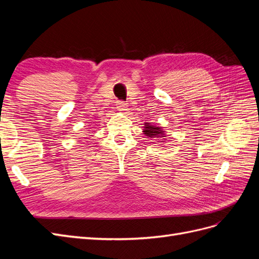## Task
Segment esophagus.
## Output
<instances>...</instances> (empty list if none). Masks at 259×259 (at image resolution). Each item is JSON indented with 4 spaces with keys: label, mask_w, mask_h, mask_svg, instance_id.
<instances>
[{
    "label": "esophagus",
    "mask_w": 259,
    "mask_h": 259,
    "mask_svg": "<svg viewBox=\"0 0 259 259\" xmlns=\"http://www.w3.org/2000/svg\"><path fill=\"white\" fill-rule=\"evenodd\" d=\"M127 104L126 103H124V101H119V103L116 104V108H117V110L119 111H121V112H125L127 110Z\"/></svg>",
    "instance_id": "obj_1"
}]
</instances>
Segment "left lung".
I'll list each match as a JSON object with an SVG mask.
<instances>
[{"mask_svg":"<svg viewBox=\"0 0 259 259\" xmlns=\"http://www.w3.org/2000/svg\"><path fill=\"white\" fill-rule=\"evenodd\" d=\"M145 127H144V134L147 137L150 138H164L165 136V131H163V127L160 126H155L153 124L150 123H145ZM163 142V140H162Z\"/></svg>","mask_w":259,"mask_h":259,"instance_id":"1","label":"left lung"}]
</instances>
